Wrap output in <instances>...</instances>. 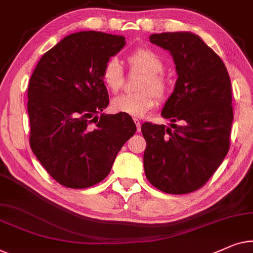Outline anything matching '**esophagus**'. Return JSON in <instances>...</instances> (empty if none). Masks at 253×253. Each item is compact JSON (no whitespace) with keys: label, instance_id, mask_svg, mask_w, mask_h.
<instances>
[{"label":"esophagus","instance_id":"1","mask_svg":"<svg viewBox=\"0 0 253 253\" xmlns=\"http://www.w3.org/2000/svg\"><path fill=\"white\" fill-rule=\"evenodd\" d=\"M133 121H134V123H135V126H137V131L139 132V131H140V129H141L140 121H139L138 119H133Z\"/></svg>","mask_w":253,"mask_h":253}]
</instances>
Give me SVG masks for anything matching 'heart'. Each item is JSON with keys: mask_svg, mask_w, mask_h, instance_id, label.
Listing matches in <instances>:
<instances>
[{"mask_svg": "<svg viewBox=\"0 0 253 253\" xmlns=\"http://www.w3.org/2000/svg\"><path fill=\"white\" fill-rule=\"evenodd\" d=\"M127 63L133 72L142 74L138 84L139 92L121 94L112 101V109L130 116L145 115L156 105V97L163 98L168 91V81L163 74L164 63L159 54L149 49H138L127 57ZM101 80L109 92L116 93L122 89L124 72L120 61L111 58L104 65Z\"/></svg>", "mask_w": 253, "mask_h": 253, "instance_id": "heart-1", "label": "heart"}]
</instances>
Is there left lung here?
Masks as SVG:
<instances>
[{
    "instance_id": "obj_1",
    "label": "left lung",
    "mask_w": 253,
    "mask_h": 253,
    "mask_svg": "<svg viewBox=\"0 0 253 253\" xmlns=\"http://www.w3.org/2000/svg\"><path fill=\"white\" fill-rule=\"evenodd\" d=\"M169 50L178 79L162 109L171 127L146 122L141 132L146 178L168 194H188L207 184L229 149L232 84L220 57L187 32L153 34Z\"/></svg>"
}]
</instances>
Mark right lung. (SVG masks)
Here are the masks:
<instances>
[{"mask_svg":"<svg viewBox=\"0 0 253 253\" xmlns=\"http://www.w3.org/2000/svg\"><path fill=\"white\" fill-rule=\"evenodd\" d=\"M124 45L123 36L74 33L43 54L29 80V145L65 187L87 188L104 180L137 130L130 115L101 113L109 104L102 67Z\"/></svg>","mask_w":253,"mask_h":253,"instance_id":"add662e5","label":"right lung"}]
</instances>
